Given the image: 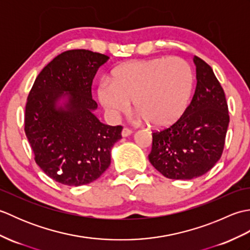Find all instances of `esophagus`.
Instances as JSON below:
<instances>
[{"instance_id": "obj_1", "label": "esophagus", "mask_w": 250, "mask_h": 250, "mask_svg": "<svg viewBox=\"0 0 250 250\" xmlns=\"http://www.w3.org/2000/svg\"><path fill=\"white\" fill-rule=\"evenodd\" d=\"M132 130H130L129 128H124L122 129V131H121V135L124 136V137H125V136H129V135H131L132 134Z\"/></svg>"}]
</instances>
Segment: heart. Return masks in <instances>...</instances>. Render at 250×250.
Masks as SVG:
<instances>
[{
  "label": "heart",
  "mask_w": 250,
  "mask_h": 250,
  "mask_svg": "<svg viewBox=\"0 0 250 250\" xmlns=\"http://www.w3.org/2000/svg\"><path fill=\"white\" fill-rule=\"evenodd\" d=\"M192 72L179 58H155L126 62L104 78L98 97L106 113L116 118L129 108L133 101L148 125L166 128L183 115L192 91Z\"/></svg>",
  "instance_id": "b5f03b06"
}]
</instances>
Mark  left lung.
<instances>
[{
    "label": "left lung",
    "mask_w": 250,
    "mask_h": 250,
    "mask_svg": "<svg viewBox=\"0 0 250 250\" xmlns=\"http://www.w3.org/2000/svg\"><path fill=\"white\" fill-rule=\"evenodd\" d=\"M196 87L179 119L152 133L150 163L163 176L192 179L213 167L224 151L230 116L225 91L205 61L194 56Z\"/></svg>",
    "instance_id": "left-lung-1"
}]
</instances>
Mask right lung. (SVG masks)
<instances>
[{
    "label": "right lung",
    "instance_id": "obj_1",
    "mask_svg": "<svg viewBox=\"0 0 250 250\" xmlns=\"http://www.w3.org/2000/svg\"><path fill=\"white\" fill-rule=\"evenodd\" d=\"M109 58L86 49L62 52L36 77L24 114V132L34 160L44 173L65 186L94 182L110 164V150L121 139V125L101 122L91 86ZM64 106L56 107L61 97Z\"/></svg>",
    "mask_w": 250,
    "mask_h": 250
}]
</instances>
